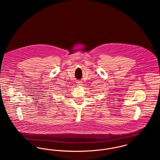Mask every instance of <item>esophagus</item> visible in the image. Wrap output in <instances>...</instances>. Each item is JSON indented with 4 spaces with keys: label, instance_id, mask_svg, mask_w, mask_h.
Listing matches in <instances>:
<instances>
[{
    "label": "esophagus",
    "instance_id": "obj_1",
    "mask_svg": "<svg viewBox=\"0 0 160 160\" xmlns=\"http://www.w3.org/2000/svg\"><path fill=\"white\" fill-rule=\"evenodd\" d=\"M77 86H81L82 85V82H80V81H78V82H77Z\"/></svg>",
    "mask_w": 160,
    "mask_h": 160
}]
</instances>
